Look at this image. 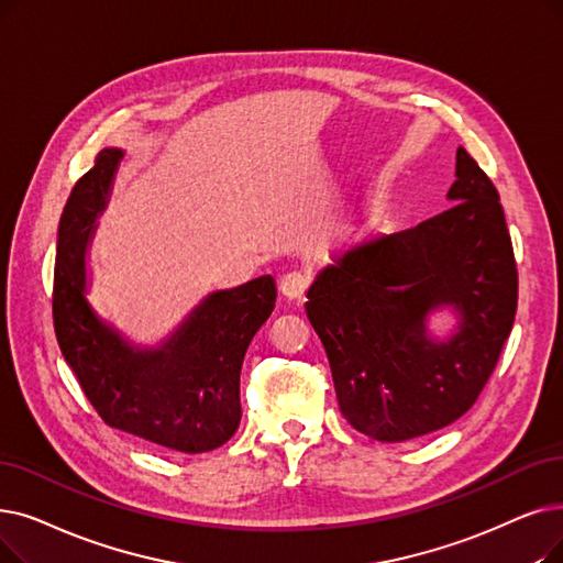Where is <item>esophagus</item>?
I'll return each instance as SVG.
<instances>
[{
	"mask_svg": "<svg viewBox=\"0 0 563 563\" xmlns=\"http://www.w3.org/2000/svg\"><path fill=\"white\" fill-rule=\"evenodd\" d=\"M310 285V278L303 272H289L280 278V291L287 299H301Z\"/></svg>",
	"mask_w": 563,
	"mask_h": 563,
	"instance_id": "1",
	"label": "esophagus"
}]
</instances>
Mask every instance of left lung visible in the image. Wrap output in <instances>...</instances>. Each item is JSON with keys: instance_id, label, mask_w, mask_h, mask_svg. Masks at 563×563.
<instances>
[{"instance_id": "left-lung-1", "label": "left lung", "mask_w": 563, "mask_h": 563, "mask_svg": "<svg viewBox=\"0 0 563 563\" xmlns=\"http://www.w3.org/2000/svg\"><path fill=\"white\" fill-rule=\"evenodd\" d=\"M446 198L451 207L417 228L350 243L308 289L342 417L377 442L457 421L516 320L518 268L499 192L462 146ZM442 305L459 327L437 341L427 314Z\"/></svg>"}]
</instances>
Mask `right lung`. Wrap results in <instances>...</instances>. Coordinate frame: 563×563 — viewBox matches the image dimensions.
Here are the masks:
<instances>
[{"label": "right lung", "instance_id": "obj_1", "mask_svg": "<svg viewBox=\"0 0 563 563\" xmlns=\"http://www.w3.org/2000/svg\"><path fill=\"white\" fill-rule=\"evenodd\" d=\"M124 158L103 150L73 186L59 221L53 320L59 350L99 417L175 453L223 446L241 421L239 375L276 306V280L209 295L158 347H135L89 306L87 243Z\"/></svg>", "mask_w": 563, "mask_h": 563}]
</instances>
